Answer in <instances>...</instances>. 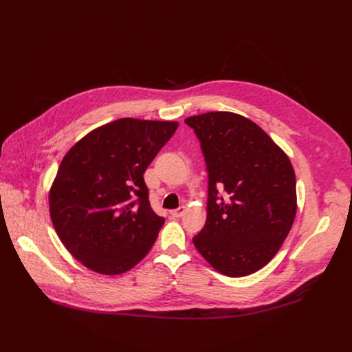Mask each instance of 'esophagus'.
Here are the masks:
<instances>
[{
    "instance_id": "34e87169",
    "label": "esophagus",
    "mask_w": 352,
    "mask_h": 352,
    "mask_svg": "<svg viewBox=\"0 0 352 352\" xmlns=\"http://www.w3.org/2000/svg\"><path fill=\"white\" fill-rule=\"evenodd\" d=\"M186 207H179V208H177V210H173L171 211V215L174 217V218H179V217H182L184 214H186Z\"/></svg>"
}]
</instances>
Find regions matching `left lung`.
Segmentation results:
<instances>
[{
    "instance_id": "obj_1",
    "label": "left lung",
    "mask_w": 352,
    "mask_h": 352,
    "mask_svg": "<svg viewBox=\"0 0 352 352\" xmlns=\"http://www.w3.org/2000/svg\"><path fill=\"white\" fill-rule=\"evenodd\" d=\"M208 171L207 221L192 243L219 274L245 276L280 251L297 214L295 173L283 148L228 111L186 118Z\"/></svg>"
}]
</instances>
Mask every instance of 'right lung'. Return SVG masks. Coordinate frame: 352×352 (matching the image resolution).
<instances>
[{
    "mask_svg": "<svg viewBox=\"0 0 352 352\" xmlns=\"http://www.w3.org/2000/svg\"><path fill=\"white\" fill-rule=\"evenodd\" d=\"M177 128L175 121L120 118L64 155L50 188V217L88 270L120 275L153 248L165 219L153 211L142 175Z\"/></svg>",
    "mask_w": 352,
    "mask_h": 352,
    "instance_id": "obj_1",
    "label": "right lung"
}]
</instances>
